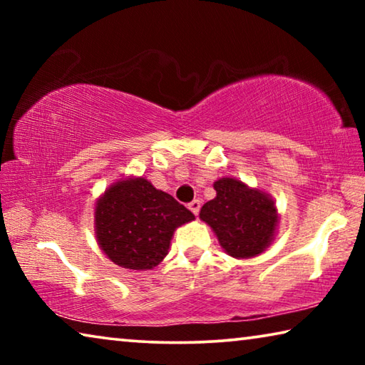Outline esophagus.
I'll list each match as a JSON object with an SVG mask.
<instances>
[{
	"mask_svg": "<svg viewBox=\"0 0 365 365\" xmlns=\"http://www.w3.org/2000/svg\"><path fill=\"white\" fill-rule=\"evenodd\" d=\"M188 207H190L191 212H193L195 215H197V214H200V209H201V201L200 200H193L188 205Z\"/></svg>",
	"mask_w": 365,
	"mask_h": 365,
	"instance_id": "esophagus-1",
	"label": "esophagus"
}]
</instances>
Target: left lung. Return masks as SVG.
Listing matches in <instances>:
<instances>
[{
	"mask_svg": "<svg viewBox=\"0 0 365 365\" xmlns=\"http://www.w3.org/2000/svg\"><path fill=\"white\" fill-rule=\"evenodd\" d=\"M215 197L201 207L200 219L212 228L228 256L251 259L275 240L280 215L272 196L235 177L214 182Z\"/></svg>",
	"mask_w": 365,
	"mask_h": 365,
	"instance_id": "8db88e82",
	"label": "left lung"
}]
</instances>
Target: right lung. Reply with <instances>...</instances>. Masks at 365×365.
Returning <instances> with one entry per match:
<instances>
[{"label": "right lung", "instance_id": "obj_1", "mask_svg": "<svg viewBox=\"0 0 365 365\" xmlns=\"http://www.w3.org/2000/svg\"><path fill=\"white\" fill-rule=\"evenodd\" d=\"M195 220L174 196L145 177L110 183L95 205V235L104 255L130 270H150L168 256L178 227Z\"/></svg>", "mask_w": 365, "mask_h": 365}]
</instances>
